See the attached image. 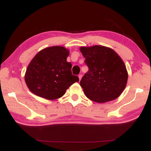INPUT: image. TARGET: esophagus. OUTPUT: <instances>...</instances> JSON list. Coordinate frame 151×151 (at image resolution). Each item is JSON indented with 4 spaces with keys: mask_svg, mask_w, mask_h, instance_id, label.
<instances>
[{
    "mask_svg": "<svg viewBox=\"0 0 151 151\" xmlns=\"http://www.w3.org/2000/svg\"><path fill=\"white\" fill-rule=\"evenodd\" d=\"M82 76L81 75V74H80L79 76H78V78H79V80H80H80H81V78H82Z\"/></svg>",
    "mask_w": 151,
    "mask_h": 151,
    "instance_id": "obj_1",
    "label": "esophagus"
}]
</instances>
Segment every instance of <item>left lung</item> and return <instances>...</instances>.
Segmentation results:
<instances>
[{"label":"left lung","mask_w":151,"mask_h":151,"mask_svg":"<svg viewBox=\"0 0 151 151\" xmlns=\"http://www.w3.org/2000/svg\"><path fill=\"white\" fill-rule=\"evenodd\" d=\"M80 50L88 67L80 82L86 96L98 103L118 98L128 80L127 68L120 56L112 49L101 45L81 47Z\"/></svg>","instance_id":"left-lung-1"}]
</instances>
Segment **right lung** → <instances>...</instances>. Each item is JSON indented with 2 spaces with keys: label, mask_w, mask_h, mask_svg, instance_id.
Returning <instances> with one entry per match:
<instances>
[{
  "label": "right lung",
  "mask_w": 151,
  "mask_h": 151,
  "mask_svg": "<svg viewBox=\"0 0 151 151\" xmlns=\"http://www.w3.org/2000/svg\"><path fill=\"white\" fill-rule=\"evenodd\" d=\"M69 51L64 47L53 46L39 51L29 64L24 75L26 84L36 96L55 100L79 78L72 75L71 63L67 58Z\"/></svg>",
  "instance_id": "1"
}]
</instances>
